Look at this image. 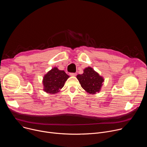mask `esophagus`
Returning a JSON list of instances; mask_svg holds the SVG:
<instances>
[{"instance_id": "1", "label": "esophagus", "mask_w": 147, "mask_h": 147, "mask_svg": "<svg viewBox=\"0 0 147 147\" xmlns=\"http://www.w3.org/2000/svg\"><path fill=\"white\" fill-rule=\"evenodd\" d=\"M70 75L71 76H76L77 75V74L76 73H70Z\"/></svg>"}]
</instances>
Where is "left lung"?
<instances>
[{
	"label": "left lung",
	"mask_w": 147,
	"mask_h": 147,
	"mask_svg": "<svg viewBox=\"0 0 147 147\" xmlns=\"http://www.w3.org/2000/svg\"><path fill=\"white\" fill-rule=\"evenodd\" d=\"M77 78L81 87L91 94H95L100 91L102 82L104 81L103 77L90 67L86 68L84 70V73L78 74Z\"/></svg>",
	"instance_id": "left-lung-1"
}]
</instances>
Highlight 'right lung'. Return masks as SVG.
I'll use <instances>...</instances> for the list:
<instances>
[{
	"label": "right lung",
	"instance_id": "right-lung-1",
	"mask_svg": "<svg viewBox=\"0 0 147 147\" xmlns=\"http://www.w3.org/2000/svg\"><path fill=\"white\" fill-rule=\"evenodd\" d=\"M69 77V76L63 70L54 67L44 77V91L51 94H56L64 86Z\"/></svg>",
	"mask_w": 147,
	"mask_h": 147
}]
</instances>
